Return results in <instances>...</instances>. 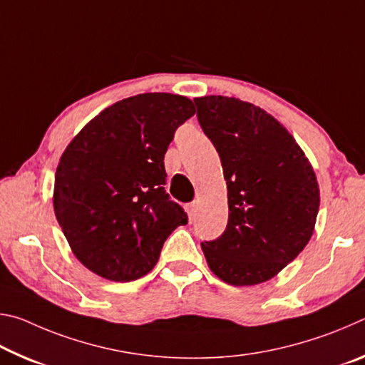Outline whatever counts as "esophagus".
<instances>
[{
	"mask_svg": "<svg viewBox=\"0 0 365 365\" xmlns=\"http://www.w3.org/2000/svg\"><path fill=\"white\" fill-rule=\"evenodd\" d=\"M196 211H197V205H196V202H190V205H187V212H188L190 217H195Z\"/></svg>",
	"mask_w": 365,
	"mask_h": 365,
	"instance_id": "esophagus-1",
	"label": "esophagus"
}]
</instances>
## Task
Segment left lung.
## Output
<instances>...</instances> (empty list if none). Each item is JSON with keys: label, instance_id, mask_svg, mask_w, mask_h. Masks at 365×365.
Instances as JSON below:
<instances>
[{"label": "left lung", "instance_id": "left-lung-1", "mask_svg": "<svg viewBox=\"0 0 365 365\" xmlns=\"http://www.w3.org/2000/svg\"><path fill=\"white\" fill-rule=\"evenodd\" d=\"M197 120L217 150L228 224L201 243L209 269L233 287L264 283L306 248L320 191L304 151L274 115L228 96L195 98Z\"/></svg>", "mask_w": 365, "mask_h": 365}]
</instances>
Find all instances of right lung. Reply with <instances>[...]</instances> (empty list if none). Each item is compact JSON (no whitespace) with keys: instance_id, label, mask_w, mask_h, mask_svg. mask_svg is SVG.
Returning <instances> with one entry per match:
<instances>
[{"instance_id":"1","label":"right lung","mask_w":365,"mask_h":365,"mask_svg":"<svg viewBox=\"0 0 365 365\" xmlns=\"http://www.w3.org/2000/svg\"><path fill=\"white\" fill-rule=\"evenodd\" d=\"M193 114L187 96H130L101 110L67 145L53 207L73 256L93 274L140 279L159 261L169 235L188 222L164 190V154Z\"/></svg>"}]
</instances>
